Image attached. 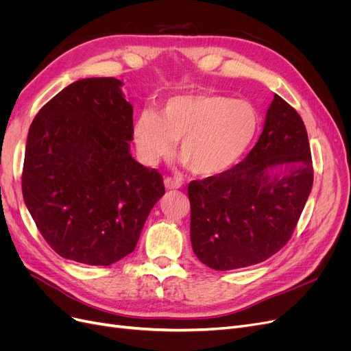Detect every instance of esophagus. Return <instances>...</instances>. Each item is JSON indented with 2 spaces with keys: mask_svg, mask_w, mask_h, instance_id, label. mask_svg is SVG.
I'll return each mask as SVG.
<instances>
[{
  "mask_svg": "<svg viewBox=\"0 0 351 351\" xmlns=\"http://www.w3.org/2000/svg\"><path fill=\"white\" fill-rule=\"evenodd\" d=\"M164 184H165V187H167L168 190H176V189L182 187V182H178V180H174V178H171V177H167V178L164 180Z\"/></svg>",
  "mask_w": 351,
  "mask_h": 351,
  "instance_id": "1",
  "label": "esophagus"
}]
</instances>
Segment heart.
<instances>
[{
    "instance_id": "1",
    "label": "heart",
    "mask_w": 351,
    "mask_h": 351,
    "mask_svg": "<svg viewBox=\"0 0 351 351\" xmlns=\"http://www.w3.org/2000/svg\"><path fill=\"white\" fill-rule=\"evenodd\" d=\"M261 125L249 101L224 95L196 93L169 98L162 114L143 111L133 137L143 162L155 165L171 155L180 141L182 162L202 177L221 176L247 154Z\"/></svg>"
}]
</instances>
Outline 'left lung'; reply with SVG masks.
<instances>
[{"label":"left lung","instance_id":"1","mask_svg":"<svg viewBox=\"0 0 351 351\" xmlns=\"http://www.w3.org/2000/svg\"><path fill=\"white\" fill-rule=\"evenodd\" d=\"M313 184L302 117L278 95L258 143L230 171L193 180L190 240L197 259L217 271L271 258L290 240Z\"/></svg>","mask_w":351,"mask_h":351}]
</instances>
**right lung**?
<instances>
[{
    "instance_id": "add662e5",
    "label": "right lung",
    "mask_w": 351,
    "mask_h": 351,
    "mask_svg": "<svg viewBox=\"0 0 351 351\" xmlns=\"http://www.w3.org/2000/svg\"><path fill=\"white\" fill-rule=\"evenodd\" d=\"M123 82L69 84L30 124L22 192L35 224L60 256L108 267L136 247L165 193L156 169L130 154L133 107Z\"/></svg>"
}]
</instances>
